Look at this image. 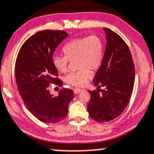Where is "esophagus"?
I'll list each match as a JSON object with an SVG mask.
<instances>
[{"label":"esophagus","mask_w":154,"mask_h":154,"mask_svg":"<svg viewBox=\"0 0 154 154\" xmlns=\"http://www.w3.org/2000/svg\"><path fill=\"white\" fill-rule=\"evenodd\" d=\"M83 91L82 89H79V88L74 89V92H75V94H79V93H80L81 91Z\"/></svg>","instance_id":"obj_1"}]
</instances>
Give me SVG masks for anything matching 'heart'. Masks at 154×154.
<instances>
[{
  "mask_svg": "<svg viewBox=\"0 0 154 154\" xmlns=\"http://www.w3.org/2000/svg\"><path fill=\"white\" fill-rule=\"evenodd\" d=\"M65 56L55 55L52 57L54 67L62 73L67 71L69 61L75 60L79 70L69 73L65 81L68 85L80 87L90 77L91 70H96L102 62L104 45L98 36L76 38L68 42L63 48Z\"/></svg>",
  "mask_w": 154,
  "mask_h": 154,
  "instance_id": "obj_1",
  "label": "heart"
}]
</instances>
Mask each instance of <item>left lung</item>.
<instances>
[{
	"mask_svg": "<svg viewBox=\"0 0 154 154\" xmlns=\"http://www.w3.org/2000/svg\"><path fill=\"white\" fill-rule=\"evenodd\" d=\"M106 36L104 57L94 78L99 89L90 91L87 105L89 116L97 122L114 119L124 112L131 97L135 68L127 45L110 29L104 28ZM101 86L105 89L101 90Z\"/></svg>",
	"mask_w": 154,
	"mask_h": 154,
	"instance_id": "obj_1",
	"label": "left lung"
}]
</instances>
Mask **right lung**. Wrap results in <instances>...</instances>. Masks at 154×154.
Segmentation results:
<instances>
[{"label": "right lung", "mask_w": 154, "mask_h": 154, "mask_svg": "<svg viewBox=\"0 0 154 154\" xmlns=\"http://www.w3.org/2000/svg\"><path fill=\"white\" fill-rule=\"evenodd\" d=\"M68 36L62 30H42L24 42L15 63V79L20 95L28 111L42 122L54 124L67 115L68 105L73 100L72 90L63 88L58 96L50 93V83L63 85L52 63L54 52Z\"/></svg>", "instance_id": "right-lung-1"}]
</instances>
